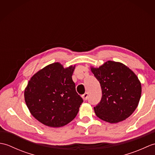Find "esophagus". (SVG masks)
<instances>
[{
    "label": "esophagus",
    "instance_id": "obj_1",
    "mask_svg": "<svg viewBox=\"0 0 155 155\" xmlns=\"http://www.w3.org/2000/svg\"><path fill=\"white\" fill-rule=\"evenodd\" d=\"M88 93H85L84 94L82 95V98H83L84 100H87L88 98Z\"/></svg>",
    "mask_w": 155,
    "mask_h": 155
}]
</instances>
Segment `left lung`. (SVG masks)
<instances>
[{
  "mask_svg": "<svg viewBox=\"0 0 155 155\" xmlns=\"http://www.w3.org/2000/svg\"><path fill=\"white\" fill-rule=\"evenodd\" d=\"M91 71L100 83L102 98L94 107L97 116L117 123L130 117L139 104L141 84L137 75L123 63L108 61Z\"/></svg>",
  "mask_w": 155,
  "mask_h": 155,
  "instance_id": "left-lung-1",
  "label": "left lung"
}]
</instances>
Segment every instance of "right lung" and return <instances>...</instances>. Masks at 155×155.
<instances>
[{
  "label": "right lung",
  "mask_w": 155,
  "mask_h": 155,
  "mask_svg": "<svg viewBox=\"0 0 155 155\" xmlns=\"http://www.w3.org/2000/svg\"><path fill=\"white\" fill-rule=\"evenodd\" d=\"M75 66L64 68L59 62L45 67L31 77L25 100L31 114L51 127L67 124L77 116L83 100L72 79Z\"/></svg>",
  "instance_id": "obj_1"
}]
</instances>
